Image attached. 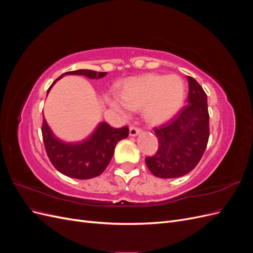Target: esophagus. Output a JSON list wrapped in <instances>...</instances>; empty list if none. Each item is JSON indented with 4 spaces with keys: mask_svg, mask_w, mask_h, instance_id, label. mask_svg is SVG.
Instances as JSON below:
<instances>
[{
    "mask_svg": "<svg viewBox=\"0 0 253 253\" xmlns=\"http://www.w3.org/2000/svg\"><path fill=\"white\" fill-rule=\"evenodd\" d=\"M140 131H141V129L139 127H137L135 126H129V136L135 137L140 133Z\"/></svg>",
    "mask_w": 253,
    "mask_h": 253,
    "instance_id": "esophagus-1",
    "label": "esophagus"
}]
</instances>
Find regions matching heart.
I'll return each instance as SVG.
<instances>
[{
	"label": "heart",
	"mask_w": 253,
	"mask_h": 253,
	"mask_svg": "<svg viewBox=\"0 0 253 253\" xmlns=\"http://www.w3.org/2000/svg\"><path fill=\"white\" fill-rule=\"evenodd\" d=\"M186 100V84L176 74H145L125 81L118 97L108 99L112 109L121 115L142 108L144 118L162 125L174 118Z\"/></svg>",
	"instance_id": "obj_1"
}]
</instances>
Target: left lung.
I'll use <instances>...</instances> for the list:
<instances>
[{"instance_id": "1", "label": "left lung", "mask_w": 253, "mask_h": 253, "mask_svg": "<svg viewBox=\"0 0 253 253\" xmlns=\"http://www.w3.org/2000/svg\"><path fill=\"white\" fill-rule=\"evenodd\" d=\"M188 104L166 125L155 127L158 151L145 158L149 170L159 178L180 177L200 163L209 139L207 95L194 78L189 77Z\"/></svg>"}]
</instances>
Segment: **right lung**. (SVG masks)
I'll return each instance as SVG.
<instances>
[{
  "label": "right lung",
  "mask_w": 253,
  "mask_h": 253,
  "mask_svg": "<svg viewBox=\"0 0 253 253\" xmlns=\"http://www.w3.org/2000/svg\"><path fill=\"white\" fill-rule=\"evenodd\" d=\"M65 75H81L89 79H100L106 73L97 74L89 70L64 73L49 86L47 95L53 84ZM42 136L50 163L60 173L76 179H89L99 176L106 169L116 144L128 136V127L114 128L106 122H101L87 139L78 143H66L52 134L44 118Z\"/></svg>",
  "instance_id": "1"
}]
</instances>
